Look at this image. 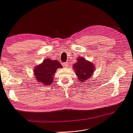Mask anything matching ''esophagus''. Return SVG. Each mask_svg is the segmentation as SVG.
<instances>
[{"label":"esophagus","instance_id":"1","mask_svg":"<svg viewBox=\"0 0 133 133\" xmlns=\"http://www.w3.org/2000/svg\"><path fill=\"white\" fill-rule=\"evenodd\" d=\"M62 65H63V66L64 67H67V66H68V65H69V64L67 63H62Z\"/></svg>","mask_w":133,"mask_h":133}]
</instances>
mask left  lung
Segmentation results:
<instances>
[{
	"instance_id": "1",
	"label": "left lung",
	"mask_w": 133,
	"mask_h": 133,
	"mask_svg": "<svg viewBox=\"0 0 133 133\" xmlns=\"http://www.w3.org/2000/svg\"><path fill=\"white\" fill-rule=\"evenodd\" d=\"M93 63L86 60L83 57H77L76 64H73V70L79 81L85 82L92 78L95 71Z\"/></svg>"
}]
</instances>
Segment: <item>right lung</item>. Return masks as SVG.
I'll use <instances>...</instances> for the list:
<instances>
[{
  "instance_id": "1",
  "label": "right lung",
  "mask_w": 133,
  "mask_h": 133,
  "mask_svg": "<svg viewBox=\"0 0 133 133\" xmlns=\"http://www.w3.org/2000/svg\"><path fill=\"white\" fill-rule=\"evenodd\" d=\"M63 66L57 60L47 58L42 63L35 66L34 68V74L38 83L43 85H51L54 82V77L57 69Z\"/></svg>"
}]
</instances>
